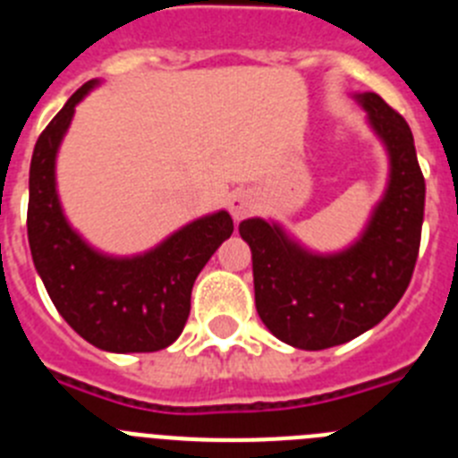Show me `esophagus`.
<instances>
[{
  "instance_id": "obj_1",
  "label": "esophagus",
  "mask_w": 458,
  "mask_h": 458,
  "mask_svg": "<svg viewBox=\"0 0 458 458\" xmlns=\"http://www.w3.org/2000/svg\"><path fill=\"white\" fill-rule=\"evenodd\" d=\"M229 213H232L233 220H242L245 216H250V210L254 208V194L250 190H233L229 194Z\"/></svg>"
}]
</instances>
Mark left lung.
I'll use <instances>...</instances> for the list:
<instances>
[{"mask_svg": "<svg viewBox=\"0 0 458 458\" xmlns=\"http://www.w3.org/2000/svg\"><path fill=\"white\" fill-rule=\"evenodd\" d=\"M386 144L390 179L365 232L342 252L302 248L275 222L242 220L252 250L254 301L261 321L284 344L321 351L351 342L402 301L418 261L424 220V176L406 119L378 93H355Z\"/></svg>", "mask_w": 458, "mask_h": 458, "instance_id": "1", "label": "left lung"}]
</instances>
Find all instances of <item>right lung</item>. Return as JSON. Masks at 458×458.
<instances>
[{"label":"right lung","instance_id":"right-lung-1","mask_svg":"<svg viewBox=\"0 0 458 458\" xmlns=\"http://www.w3.org/2000/svg\"><path fill=\"white\" fill-rule=\"evenodd\" d=\"M98 84H82L40 132L30 167L27 233L34 266L68 326L109 353H153L179 339L201 268L233 232L226 210L181 226L135 257L93 250L64 216L56 194V151L75 105Z\"/></svg>","mask_w":458,"mask_h":458}]
</instances>
